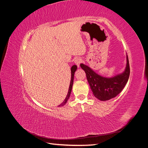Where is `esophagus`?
I'll return each instance as SVG.
<instances>
[{"mask_svg": "<svg viewBox=\"0 0 148 148\" xmlns=\"http://www.w3.org/2000/svg\"><path fill=\"white\" fill-rule=\"evenodd\" d=\"M82 61H83V60L82 58H77L74 60V63L75 64V65H77L78 67H79L80 63H82Z\"/></svg>", "mask_w": 148, "mask_h": 148, "instance_id": "1", "label": "esophagus"}]
</instances>
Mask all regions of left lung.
Instances as JSON below:
<instances>
[{"instance_id": "left-lung-1", "label": "left lung", "mask_w": 148, "mask_h": 148, "mask_svg": "<svg viewBox=\"0 0 148 148\" xmlns=\"http://www.w3.org/2000/svg\"><path fill=\"white\" fill-rule=\"evenodd\" d=\"M126 65L125 71L112 77H103L94 71L84 64H80L85 71L88 84L93 95L101 101L109 100L115 97L122 91L127 83L130 75L129 59L126 56Z\"/></svg>"}]
</instances>
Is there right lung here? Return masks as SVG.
Instances as JSON below:
<instances>
[{"label":"right lung","instance_id":"obj_1","mask_svg":"<svg viewBox=\"0 0 148 148\" xmlns=\"http://www.w3.org/2000/svg\"><path fill=\"white\" fill-rule=\"evenodd\" d=\"M77 69V66L75 65H74L71 66V81H70V86H69V91H68V93H67V95L65 99V100H64V101L58 106V107H61L64 106L66 103L67 102V100H69V99L70 98L71 92V90H72V88H73V82H74V73L75 72V71Z\"/></svg>","mask_w":148,"mask_h":148}]
</instances>
